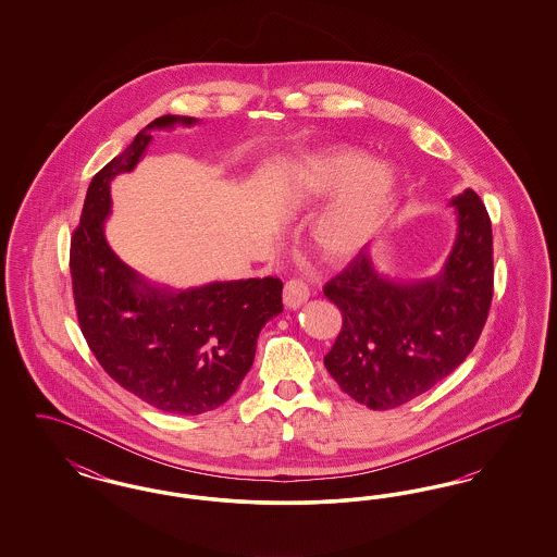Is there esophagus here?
Masks as SVG:
<instances>
[{
  "instance_id": "obj_1",
  "label": "esophagus",
  "mask_w": 557,
  "mask_h": 557,
  "mask_svg": "<svg viewBox=\"0 0 557 557\" xmlns=\"http://www.w3.org/2000/svg\"><path fill=\"white\" fill-rule=\"evenodd\" d=\"M309 300V288L307 284H302L300 280H290L284 286V305L288 309H298L300 305H305Z\"/></svg>"
}]
</instances>
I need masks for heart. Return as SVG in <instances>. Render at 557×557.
<instances>
[{"mask_svg": "<svg viewBox=\"0 0 557 557\" xmlns=\"http://www.w3.org/2000/svg\"><path fill=\"white\" fill-rule=\"evenodd\" d=\"M286 191L292 209L318 212L307 234L321 259L343 265L359 257L395 209L398 175L391 164L341 146L296 160Z\"/></svg>", "mask_w": 557, "mask_h": 557, "instance_id": "1", "label": "heart"}]
</instances>
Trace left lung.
<instances>
[{"label": "left lung", "instance_id": "left-lung-1", "mask_svg": "<svg viewBox=\"0 0 557 557\" xmlns=\"http://www.w3.org/2000/svg\"><path fill=\"white\" fill-rule=\"evenodd\" d=\"M457 234L434 277L400 282L380 273L370 250L332 277L323 294L343 330L323 357L348 397L395 409L424 395L476 346L493 300V230L474 189L449 202Z\"/></svg>", "mask_w": 557, "mask_h": 557}]
</instances>
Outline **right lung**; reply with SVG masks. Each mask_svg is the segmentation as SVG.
<instances>
[{
	"label": "right lung",
	"instance_id": "obj_1",
	"mask_svg": "<svg viewBox=\"0 0 557 557\" xmlns=\"http://www.w3.org/2000/svg\"><path fill=\"white\" fill-rule=\"evenodd\" d=\"M198 119L164 114L98 171L71 239V277L81 332L108 375L164 413L200 416L238 391L267 321L284 311L277 277L211 282L173 290L148 282L108 244L110 182L132 173L152 132Z\"/></svg>",
	"mask_w": 557,
	"mask_h": 557
}]
</instances>
